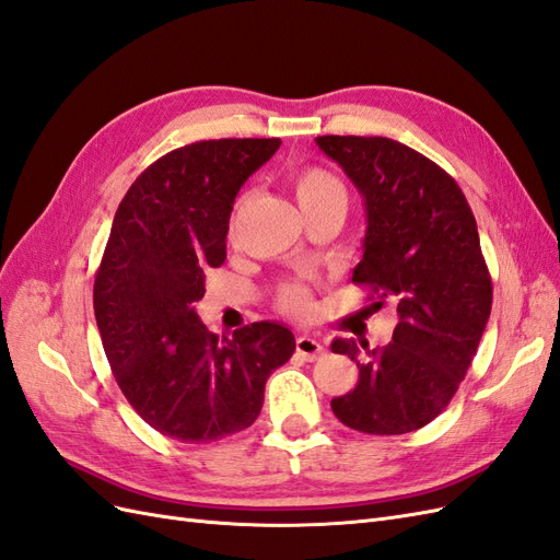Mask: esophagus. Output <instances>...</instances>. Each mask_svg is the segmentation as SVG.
<instances>
[{
	"instance_id": "obj_1",
	"label": "esophagus",
	"mask_w": 560,
	"mask_h": 560,
	"mask_svg": "<svg viewBox=\"0 0 560 560\" xmlns=\"http://www.w3.org/2000/svg\"><path fill=\"white\" fill-rule=\"evenodd\" d=\"M296 352L301 354L303 360L313 362V360L319 358L322 352H325V348H322V343L315 341L313 336H299V338H296Z\"/></svg>"
}]
</instances>
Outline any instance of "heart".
<instances>
[{
  "mask_svg": "<svg viewBox=\"0 0 560 560\" xmlns=\"http://www.w3.org/2000/svg\"><path fill=\"white\" fill-rule=\"evenodd\" d=\"M294 194H296L299 206L308 208V206H315V202L331 200V198L346 200V186L336 175L325 171V167L308 165V167H301V171L294 175ZM278 301H280V308L292 315H308L311 311L308 287H303L299 282L284 284Z\"/></svg>",
  "mask_w": 560,
  "mask_h": 560,
  "instance_id": "b5f03b06",
  "label": "heart"
}]
</instances>
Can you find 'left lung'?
<instances>
[{"label": "left lung", "mask_w": 560, "mask_h": 560, "mask_svg": "<svg viewBox=\"0 0 560 560\" xmlns=\"http://www.w3.org/2000/svg\"><path fill=\"white\" fill-rule=\"evenodd\" d=\"M315 142L364 198V254L352 282L369 287L371 306L389 301L399 315L383 348L331 343L360 369L358 385L334 397L331 411L364 434L420 430L457 393L490 317L493 282L477 219L455 179L411 147L358 135Z\"/></svg>", "instance_id": "left-lung-1"}]
</instances>
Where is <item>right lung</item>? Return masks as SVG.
<instances>
[{
    "instance_id": "obj_1",
    "label": "right lung",
    "mask_w": 560,
    "mask_h": 560,
    "mask_svg": "<svg viewBox=\"0 0 560 560\" xmlns=\"http://www.w3.org/2000/svg\"><path fill=\"white\" fill-rule=\"evenodd\" d=\"M278 138L202 140L151 163L114 214L93 308L114 378L147 425L210 444L257 420L268 376L294 354V334L254 322L217 336L194 303L226 259L233 200L276 154Z\"/></svg>"
}]
</instances>
